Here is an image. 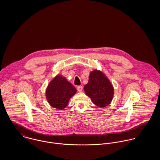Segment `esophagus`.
<instances>
[{
    "mask_svg": "<svg viewBox=\"0 0 160 160\" xmlns=\"http://www.w3.org/2000/svg\"><path fill=\"white\" fill-rule=\"evenodd\" d=\"M82 89H83L82 86H78V87H77V89H78V92H82Z\"/></svg>",
    "mask_w": 160,
    "mask_h": 160,
    "instance_id": "34e87169",
    "label": "esophagus"
}]
</instances>
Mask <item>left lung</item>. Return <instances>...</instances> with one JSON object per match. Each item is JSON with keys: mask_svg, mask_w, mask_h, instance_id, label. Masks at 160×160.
<instances>
[{"mask_svg": "<svg viewBox=\"0 0 160 160\" xmlns=\"http://www.w3.org/2000/svg\"><path fill=\"white\" fill-rule=\"evenodd\" d=\"M84 90L92 102L100 108L108 106L114 95V88L110 80L101 71L97 69L91 72Z\"/></svg>", "mask_w": 160, "mask_h": 160, "instance_id": "obj_1", "label": "left lung"}]
</instances>
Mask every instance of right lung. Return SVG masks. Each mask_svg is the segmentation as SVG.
<instances>
[{
    "label": "right lung",
    "instance_id": "add662e5",
    "mask_svg": "<svg viewBox=\"0 0 160 160\" xmlns=\"http://www.w3.org/2000/svg\"><path fill=\"white\" fill-rule=\"evenodd\" d=\"M76 91L75 87L65 77L58 74L50 82L47 88L46 98L51 107L63 110Z\"/></svg>",
    "mask_w": 160,
    "mask_h": 160
}]
</instances>
